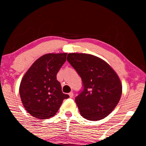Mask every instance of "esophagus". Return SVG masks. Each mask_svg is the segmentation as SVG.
Here are the masks:
<instances>
[{"instance_id": "obj_1", "label": "esophagus", "mask_w": 146, "mask_h": 146, "mask_svg": "<svg viewBox=\"0 0 146 146\" xmlns=\"http://www.w3.org/2000/svg\"><path fill=\"white\" fill-rule=\"evenodd\" d=\"M68 95H69L70 98H73V92H70V93H68Z\"/></svg>"}]
</instances>
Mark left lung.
<instances>
[{
    "label": "left lung",
    "instance_id": "1",
    "mask_svg": "<svg viewBox=\"0 0 146 146\" xmlns=\"http://www.w3.org/2000/svg\"><path fill=\"white\" fill-rule=\"evenodd\" d=\"M67 61L82 81V89L75 99L80 113L90 121L108 116L121 98L119 78L103 60L86 53H69Z\"/></svg>",
    "mask_w": 146,
    "mask_h": 146
}]
</instances>
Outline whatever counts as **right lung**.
I'll use <instances>...</instances> for the list:
<instances>
[{
	"instance_id": "right-lung-1",
	"label": "right lung",
	"mask_w": 146,
	"mask_h": 146,
	"mask_svg": "<svg viewBox=\"0 0 146 146\" xmlns=\"http://www.w3.org/2000/svg\"><path fill=\"white\" fill-rule=\"evenodd\" d=\"M67 53H48L38 58L25 73L20 95L25 108L31 116L44 119L54 116L68 95L62 91L56 75L66 62Z\"/></svg>"
}]
</instances>
